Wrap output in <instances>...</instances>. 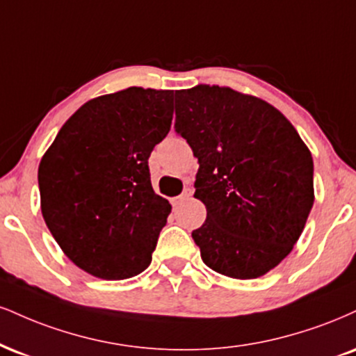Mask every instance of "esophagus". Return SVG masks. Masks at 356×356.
Returning <instances> with one entry per match:
<instances>
[{
	"label": "esophagus",
	"instance_id": "obj_1",
	"mask_svg": "<svg viewBox=\"0 0 356 356\" xmlns=\"http://www.w3.org/2000/svg\"><path fill=\"white\" fill-rule=\"evenodd\" d=\"M192 194H194V191H192L191 187H186V189H184V192H182L181 195L175 197V199H174V204H181V202H184V200L191 199Z\"/></svg>",
	"mask_w": 356,
	"mask_h": 356
}]
</instances>
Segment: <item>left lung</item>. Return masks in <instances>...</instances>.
Masks as SVG:
<instances>
[{
	"label": "left lung",
	"instance_id": "obj_1",
	"mask_svg": "<svg viewBox=\"0 0 356 356\" xmlns=\"http://www.w3.org/2000/svg\"><path fill=\"white\" fill-rule=\"evenodd\" d=\"M175 132L199 161L192 232L204 264L250 280L292 252L314 205V159L280 111L255 96L199 84L175 91Z\"/></svg>",
	"mask_w": 356,
	"mask_h": 356
}]
</instances>
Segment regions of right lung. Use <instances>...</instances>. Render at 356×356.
<instances>
[{
  "label": "right lung",
  "instance_id": "right-lung-1",
  "mask_svg": "<svg viewBox=\"0 0 356 356\" xmlns=\"http://www.w3.org/2000/svg\"><path fill=\"white\" fill-rule=\"evenodd\" d=\"M169 89L94 97L64 122L38 169L41 212L67 259L104 280L144 272L170 204L152 189L149 156L172 124Z\"/></svg>",
  "mask_w": 356,
  "mask_h": 356
}]
</instances>
